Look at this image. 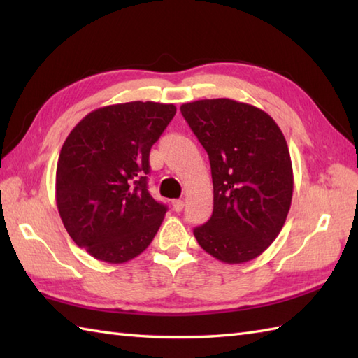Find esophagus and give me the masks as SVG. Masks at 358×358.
<instances>
[{
	"label": "esophagus",
	"mask_w": 358,
	"mask_h": 358,
	"mask_svg": "<svg viewBox=\"0 0 358 358\" xmlns=\"http://www.w3.org/2000/svg\"><path fill=\"white\" fill-rule=\"evenodd\" d=\"M172 206H173L175 212H180V210H183V208H185V201L183 200H173Z\"/></svg>",
	"instance_id": "1"
}]
</instances>
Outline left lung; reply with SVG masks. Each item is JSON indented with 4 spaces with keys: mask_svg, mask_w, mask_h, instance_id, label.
<instances>
[{
    "mask_svg": "<svg viewBox=\"0 0 358 358\" xmlns=\"http://www.w3.org/2000/svg\"><path fill=\"white\" fill-rule=\"evenodd\" d=\"M180 110L208 152L214 183V212L195 227V238L223 263L254 260L277 238L291 208L285 135L264 110L229 98L186 103Z\"/></svg>",
    "mask_w": 358,
    "mask_h": 358,
    "instance_id": "1",
    "label": "left lung"
}]
</instances>
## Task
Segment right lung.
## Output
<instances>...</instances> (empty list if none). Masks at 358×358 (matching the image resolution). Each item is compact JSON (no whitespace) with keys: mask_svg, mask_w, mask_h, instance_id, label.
Segmentation results:
<instances>
[{"mask_svg":"<svg viewBox=\"0 0 358 358\" xmlns=\"http://www.w3.org/2000/svg\"><path fill=\"white\" fill-rule=\"evenodd\" d=\"M175 112L154 101L104 106L67 135L57 163V208L71 238L96 260H132L162 226L167 209L148 191L149 152Z\"/></svg>","mask_w":358,"mask_h":358,"instance_id":"obj_1","label":"right lung"}]
</instances>
